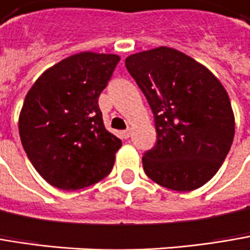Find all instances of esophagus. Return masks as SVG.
<instances>
[{"instance_id": "1", "label": "esophagus", "mask_w": 250, "mask_h": 250, "mask_svg": "<svg viewBox=\"0 0 250 250\" xmlns=\"http://www.w3.org/2000/svg\"><path fill=\"white\" fill-rule=\"evenodd\" d=\"M122 136L126 139V138H129L131 136V128H128V129H125V131H122Z\"/></svg>"}]
</instances>
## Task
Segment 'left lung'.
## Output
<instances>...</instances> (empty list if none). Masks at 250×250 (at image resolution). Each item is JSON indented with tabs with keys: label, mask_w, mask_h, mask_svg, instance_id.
<instances>
[{
	"label": "left lung",
	"mask_w": 250,
	"mask_h": 250,
	"mask_svg": "<svg viewBox=\"0 0 250 250\" xmlns=\"http://www.w3.org/2000/svg\"><path fill=\"white\" fill-rule=\"evenodd\" d=\"M125 65L155 118L158 139L142 156L145 173L178 192L205 185L221 168L235 135L232 105L221 81L168 46L129 55Z\"/></svg>",
	"instance_id": "8db88e82"
}]
</instances>
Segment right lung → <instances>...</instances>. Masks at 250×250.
I'll list each match as a JSON object with an SVG mask.
<instances>
[{"label":"right lung","mask_w":250,"mask_h":250,"mask_svg":"<svg viewBox=\"0 0 250 250\" xmlns=\"http://www.w3.org/2000/svg\"><path fill=\"white\" fill-rule=\"evenodd\" d=\"M118 62L115 54L80 52L48 68L28 91L20 136L49 185L77 190L112 169L122 142L105 129L98 98Z\"/></svg>","instance_id":"obj_1"}]
</instances>
